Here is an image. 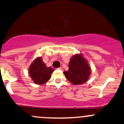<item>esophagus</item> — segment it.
Listing matches in <instances>:
<instances>
[{
    "label": "esophagus",
    "mask_w": 124,
    "mask_h": 124,
    "mask_svg": "<svg viewBox=\"0 0 124 124\" xmlns=\"http://www.w3.org/2000/svg\"><path fill=\"white\" fill-rule=\"evenodd\" d=\"M58 69H59V70H62V67H60V68H58Z\"/></svg>",
    "instance_id": "esophagus-1"
}]
</instances>
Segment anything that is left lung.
<instances>
[{"label": "left lung", "mask_w": 124, "mask_h": 124, "mask_svg": "<svg viewBox=\"0 0 124 124\" xmlns=\"http://www.w3.org/2000/svg\"><path fill=\"white\" fill-rule=\"evenodd\" d=\"M67 79L74 85H81L88 81L91 74V68L82 54L73 55L69 63V70L64 71Z\"/></svg>", "instance_id": "8db88e82"}]
</instances>
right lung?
Returning <instances> with one entry per match:
<instances>
[{"mask_svg": "<svg viewBox=\"0 0 124 124\" xmlns=\"http://www.w3.org/2000/svg\"><path fill=\"white\" fill-rule=\"evenodd\" d=\"M54 70L51 67H47L42 61L41 57L37 58L32 63L29 69V73L34 83L38 85L45 84L51 77Z\"/></svg>", "mask_w": 124, "mask_h": 124, "instance_id": "right-lung-1", "label": "right lung"}]
</instances>
